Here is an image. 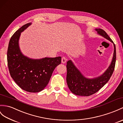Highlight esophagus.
<instances>
[{
	"instance_id": "esophagus-1",
	"label": "esophagus",
	"mask_w": 123,
	"mask_h": 123,
	"mask_svg": "<svg viewBox=\"0 0 123 123\" xmlns=\"http://www.w3.org/2000/svg\"><path fill=\"white\" fill-rule=\"evenodd\" d=\"M67 59L65 56L62 57V59H61V62H62V63H65L67 62Z\"/></svg>"
}]
</instances>
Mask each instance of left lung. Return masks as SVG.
<instances>
[{"mask_svg":"<svg viewBox=\"0 0 123 123\" xmlns=\"http://www.w3.org/2000/svg\"><path fill=\"white\" fill-rule=\"evenodd\" d=\"M98 35L113 43L114 55L110 65L101 76L93 79L86 78L82 74L71 60L67 62V82L70 90L79 96H88L96 93L109 81L114 72L116 62V47L113 41L104 30L95 29Z\"/></svg>","mask_w":123,"mask_h":123,"instance_id":"8db88e82","label":"left lung"}]
</instances>
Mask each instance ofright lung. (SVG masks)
Wrapping results in <instances>:
<instances>
[{"instance_id":"obj_1","label":"right lung","mask_w":123,"mask_h":123,"mask_svg":"<svg viewBox=\"0 0 123 123\" xmlns=\"http://www.w3.org/2000/svg\"><path fill=\"white\" fill-rule=\"evenodd\" d=\"M31 25L22 26L11 37L7 51L10 74L16 84L27 92H40L46 87L55 68L61 62V57L33 59L21 52L19 40L21 33Z\"/></svg>"}]
</instances>
